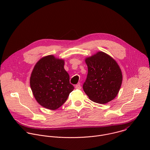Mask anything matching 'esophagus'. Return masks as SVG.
Here are the masks:
<instances>
[{"label": "esophagus", "instance_id": "34e87169", "mask_svg": "<svg viewBox=\"0 0 150 150\" xmlns=\"http://www.w3.org/2000/svg\"><path fill=\"white\" fill-rule=\"evenodd\" d=\"M75 88L79 89V90L81 88V83H77V84L75 85Z\"/></svg>", "mask_w": 150, "mask_h": 150}]
</instances>
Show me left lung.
I'll use <instances>...</instances> for the list:
<instances>
[{"label":"left lung","instance_id":"1","mask_svg":"<svg viewBox=\"0 0 150 150\" xmlns=\"http://www.w3.org/2000/svg\"><path fill=\"white\" fill-rule=\"evenodd\" d=\"M88 74L83 90L90 99L105 104L113 100L120 90L122 74L116 62L108 54L99 52L85 59Z\"/></svg>","mask_w":150,"mask_h":150}]
</instances>
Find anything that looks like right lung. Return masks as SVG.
I'll return each instance as SVG.
<instances>
[{
  "label": "right lung",
  "mask_w": 150,
  "mask_h": 150,
  "mask_svg": "<svg viewBox=\"0 0 150 150\" xmlns=\"http://www.w3.org/2000/svg\"><path fill=\"white\" fill-rule=\"evenodd\" d=\"M64 63L63 60L49 55L41 59L32 72L31 90L37 101L45 108L58 109L74 89Z\"/></svg>",
  "instance_id": "obj_1"
}]
</instances>
